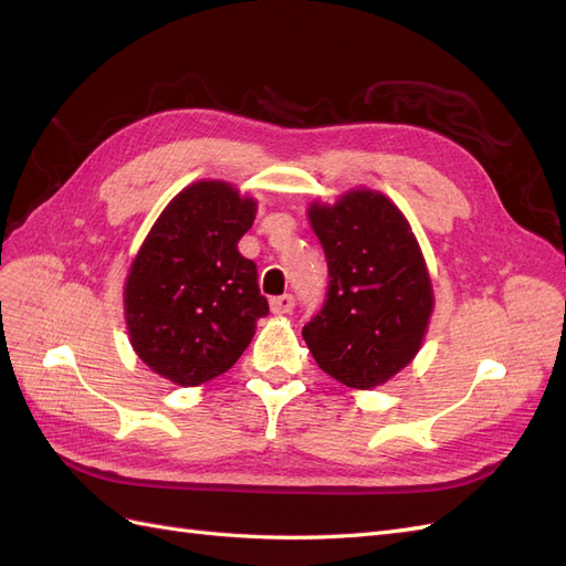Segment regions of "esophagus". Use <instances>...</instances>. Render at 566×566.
Here are the masks:
<instances>
[{"label": "esophagus", "mask_w": 566, "mask_h": 566, "mask_svg": "<svg viewBox=\"0 0 566 566\" xmlns=\"http://www.w3.org/2000/svg\"><path fill=\"white\" fill-rule=\"evenodd\" d=\"M269 306H271V312L273 314H290L295 310V297L293 295H279V297H271V302H269Z\"/></svg>", "instance_id": "34e87169"}]
</instances>
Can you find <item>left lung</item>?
Segmentation results:
<instances>
[{"instance_id":"left-lung-1","label":"left lung","mask_w":566,"mask_h":566,"mask_svg":"<svg viewBox=\"0 0 566 566\" xmlns=\"http://www.w3.org/2000/svg\"><path fill=\"white\" fill-rule=\"evenodd\" d=\"M328 260V300L304 325L316 364L352 389L389 382L422 347L434 290L418 238L387 196L354 188L310 205Z\"/></svg>"}]
</instances>
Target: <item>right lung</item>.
I'll return each mask as SVG.
<instances>
[{
	"label": "right lung",
	"mask_w": 566,
	"mask_h": 566,
	"mask_svg": "<svg viewBox=\"0 0 566 566\" xmlns=\"http://www.w3.org/2000/svg\"><path fill=\"white\" fill-rule=\"evenodd\" d=\"M254 214L233 184L202 179L150 227L123 295L132 349L160 378L198 387L227 373L269 314L256 264L238 252Z\"/></svg>",
	"instance_id": "1"
}]
</instances>
